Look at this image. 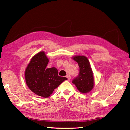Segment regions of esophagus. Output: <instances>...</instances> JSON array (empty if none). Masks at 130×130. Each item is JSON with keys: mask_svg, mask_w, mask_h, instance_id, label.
<instances>
[{"mask_svg": "<svg viewBox=\"0 0 130 130\" xmlns=\"http://www.w3.org/2000/svg\"><path fill=\"white\" fill-rule=\"evenodd\" d=\"M66 77L68 78V80H70V78H71V76H70V75H67L66 76Z\"/></svg>", "mask_w": 130, "mask_h": 130, "instance_id": "esophagus-1", "label": "esophagus"}]
</instances>
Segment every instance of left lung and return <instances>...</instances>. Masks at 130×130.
I'll return each instance as SVG.
<instances>
[{
  "mask_svg": "<svg viewBox=\"0 0 130 130\" xmlns=\"http://www.w3.org/2000/svg\"><path fill=\"white\" fill-rule=\"evenodd\" d=\"M80 67L79 76L73 81L78 91L82 94L90 92L94 87L93 72L90 62L87 57L84 55H75L72 57Z\"/></svg>",
  "mask_w": 130,
  "mask_h": 130,
  "instance_id": "1",
  "label": "left lung"
}]
</instances>
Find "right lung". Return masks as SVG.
Instances as JSON below:
<instances>
[{"mask_svg":"<svg viewBox=\"0 0 130 130\" xmlns=\"http://www.w3.org/2000/svg\"><path fill=\"white\" fill-rule=\"evenodd\" d=\"M49 58L44 52L35 54L25 70V79L29 88L38 96L48 98L67 78L58 75L55 67L46 68Z\"/></svg>","mask_w":130,"mask_h":130,"instance_id":"right-lung-1","label":"right lung"}]
</instances>
